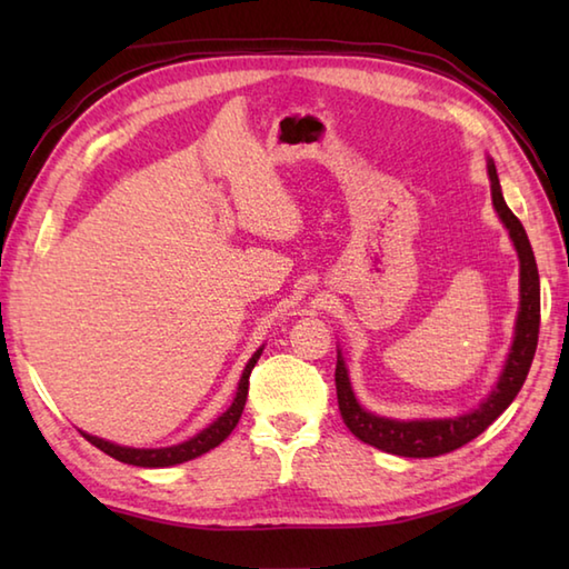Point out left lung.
Here are the masks:
<instances>
[{"instance_id":"8db88e82","label":"left lung","mask_w":569,"mask_h":569,"mask_svg":"<svg viewBox=\"0 0 569 569\" xmlns=\"http://www.w3.org/2000/svg\"><path fill=\"white\" fill-rule=\"evenodd\" d=\"M487 173L491 180V202L497 210L499 220L509 229V237L518 253V263H521V300H518V316H516V330L509 355H506L503 369L499 373L497 383L491 386L487 398L467 410L462 416L450 418H416V420H398L377 416L371 410L361 408L357 396L352 391V381H349V371L345 365V357L337 349V369H335V386H337V403H340V413L345 426L352 430V435L361 442H367L377 450L391 452L398 457H438L445 452H452L457 447L475 440L477 435L485 432L493 420H497L506 408L513 403V398L521 391V386L528 377V369L533 365V355L538 347V328H540V278L533 249L523 224L518 217L509 210L503 200L501 183L497 176V166L487 159Z\"/></svg>"}]
</instances>
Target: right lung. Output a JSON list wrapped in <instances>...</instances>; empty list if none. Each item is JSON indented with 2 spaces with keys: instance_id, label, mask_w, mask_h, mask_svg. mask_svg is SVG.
Segmentation results:
<instances>
[{
  "instance_id": "right-lung-1",
  "label": "right lung",
  "mask_w": 569,
  "mask_h": 569,
  "mask_svg": "<svg viewBox=\"0 0 569 569\" xmlns=\"http://www.w3.org/2000/svg\"><path fill=\"white\" fill-rule=\"evenodd\" d=\"M263 352V345L251 355V359L247 361L244 371H241V379L237 386V396L232 406H229L224 413L212 420L208 428L200 430L198 435H192L190 440L178 442L171 447H127V445H114L110 440H102L98 435H88L82 432L94 447H100L104 455H110L119 462L124 465H134V467H173V465H183L188 459H196L204 452H210L212 447L220 445L222 440H227V435L237 428V422L241 418V410H244L247 403V393H249V373L257 365L259 357Z\"/></svg>"
}]
</instances>
